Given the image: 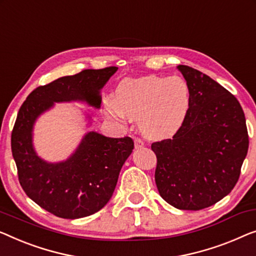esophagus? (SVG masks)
<instances>
[{
    "instance_id": "34e87169",
    "label": "esophagus",
    "mask_w": 256,
    "mask_h": 256,
    "mask_svg": "<svg viewBox=\"0 0 256 256\" xmlns=\"http://www.w3.org/2000/svg\"><path fill=\"white\" fill-rule=\"evenodd\" d=\"M135 149H140L144 146V142L140 138H135Z\"/></svg>"
}]
</instances>
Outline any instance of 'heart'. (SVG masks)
<instances>
[{
    "label": "heart",
    "mask_w": 256,
    "mask_h": 256,
    "mask_svg": "<svg viewBox=\"0 0 256 256\" xmlns=\"http://www.w3.org/2000/svg\"><path fill=\"white\" fill-rule=\"evenodd\" d=\"M190 106L188 85L179 76L154 75L124 80L116 91V102L106 100L107 113L116 120L124 116L138 120L144 135L160 138L180 127Z\"/></svg>",
    "instance_id": "1"
}]
</instances>
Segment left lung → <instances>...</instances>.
<instances>
[{
	"label": "left lung",
	"instance_id": "8db88e82",
	"mask_svg": "<svg viewBox=\"0 0 256 256\" xmlns=\"http://www.w3.org/2000/svg\"><path fill=\"white\" fill-rule=\"evenodd\" d=\"M190 90V107L172 138L151 144L157 157L154 180L174 208L201 210L236 186L248 151L246 119L239 102L216 80L178 66Z\"/></svg>",
	"mask_w": 256,
	"mask_h": 256
}]
</instances>
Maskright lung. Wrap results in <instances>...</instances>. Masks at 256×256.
<instances>
[{"instance_id": "right-lung-1", "label": "right lung", "mask_w": 256, "mask_h": 256, "mask_svg": "<svg viewBox=\"0 0 256 256\" xmlns=\"http://www.w3.org/2000/svg\"><path fill=\"white\" fill-rule=\"evenodd\" d=\"M116 70V66L86 69L36 88L17 114L11 151L20 184L32 201L55 216L76 220L104 208L116 190L122 165L134 149V140L90 132L66 160L48 162L33 148V126L54 102H85L100 108V90Z\"/></svg>"}]
</instances>
